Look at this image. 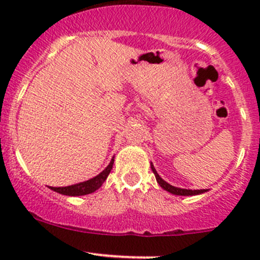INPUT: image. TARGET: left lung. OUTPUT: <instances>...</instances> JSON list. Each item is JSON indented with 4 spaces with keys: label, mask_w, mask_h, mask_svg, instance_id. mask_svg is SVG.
I'll use <instances>...</instances> for the list:
<instances>
[{
    "label": "left lung",
    "mask_w": 260,
    "mask_h": 260,
    "mask_svg": "<svg viewBox=\"0 0 260 260\" xmlns=\"http://www.w3.org/2000/svg\"><path fill=\"white\" fill-rule=\"evenodd\" d=\"M151 169L152 171H153L154 176H156V180L157 182H158V185L161 186L164 190L169 191V192L174 193V195H179V196H192V195H200V193H204L206 192L208 190H187V188H180V187H175V186L170 185L169 182H166L165 180L161 179V176H159L158 174H157L156 169H154L153 165L151 164Z\"/></svg>",
    "instance_id": "left-lung-1"
}]
</instances>
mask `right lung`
<instances>
[{"label":"right lung","instance_id":"1","mask_svg":"<svg viewBox=\"0 0 260 260\" xmlns=\"http://www.w3.org/2000/svg\"><path fill=\"white\" fill-rule=\"evenodd\" d=\"M114 164V157L111 159L108 166L103 170L99 175H96L95 177L93 179L84 181V182H79L75 183V185H70V186H65V187H51L52 191L55 192H59L61 195H68V196H81V195H88V193L94 192V191L98 190L102 185L104 183V181L107 180L108 177L109 172H111L112 167H113Z\"/></svg>","mask_w":260,"mask_h":260}]
</instances>
